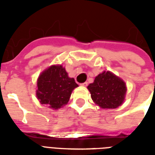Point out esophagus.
<instances>
[{"mask_svg": "<svg viewBox=\"0 0 155 155\" xmlns=\"http://www.w3.org/2000/svg\"><path fill=\"white\" fill-rule=\"evenodd\" d=\"M82 85V86H84V87H86L87 86V84H88V83L87 82H84V83H82V84H80Z\"/></svg>", "mask_w": 155, "mask_h": 155, "instance_id": "34e87169", "label": "esophagus"}]
</instances>
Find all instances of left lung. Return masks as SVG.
Listing matches in <instances>:
<instances>
[{
  "instance_id": "left-lung-1",
  "label": "left lung",
  "mask_w": 155,
  "mask_h": 155,
  "mask_svg": "<svg viewBox=\"0 0 155 155\" xmlns=\"http://www.w3.org/2000/svg\"><path fill=\"white\" fill-rule=\"evenodd\" d=\"M91 99L102 108H116L123 104L126 84L110 71H104L87 86Z\"/></svg>"
}]
</instances>
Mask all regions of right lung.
<instances>
[{
    "instance_id": "obj_1",
    "label": "right lung",
    "mask_w": 155,
    "mask_h": 155,
    "mask_svg": "<svg viewBox=\"0 0 155 155\" xmlns=\"http://www.w3.org/2000/svg\"><path fill=\"white\" fill-rule=\"evenodd\" d=\"M77 87L61 65H53L39 76L36 96L42 104L58 109L68 104L72 91Z\"/></svg>"
}]
</instances>
